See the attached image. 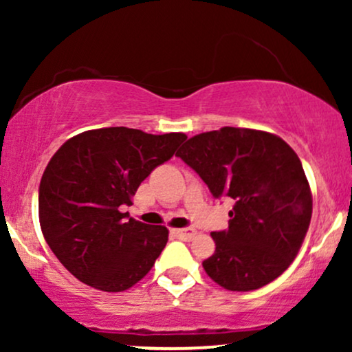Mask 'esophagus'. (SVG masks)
Wrapping results in <instances>:
<instances>
[{"label": "esophagus", "instance_id": "obj_1", "mask_svg": "<svg viewBox=\"0 0 352 352\" xmlns=\"http://www.w3.org/2000/svg\"><path fill=\"white\" fill-rule=\"evenodd\" d=\"M173 233L179 238H184V240H192L195 236V230L193 228H177L173 230Z\"/></svg>", "mask_w": 352, "mask_h": 352}]
</instances>
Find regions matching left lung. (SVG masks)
I'll return each mask as SVG.
<instances>
[{"mask_svg":"<svg viewBox=\"0 0 352 352\" xmlns=\"http://www.w3.org/2000/svg\"><path fill=\"white\" fill-rule=\"evenodd\" d=\"M215 199L235 200L228 230L213 232L204 270L221 288L253 292L293 263L309 228L313 195L300 157L281 137L241 127L193 135L177 152Z\"/></svg>","mask_w":352,"mask_h":352,"instance_id":"left-lung-1","label":"left lung"}]
</instances>
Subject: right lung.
<instances>
[{"mask_svg":"<svg viewBox=\"0 0 352 352\" xmlns=\"http://www.w3.org/2000/svg\"><path fill=\"white\" fill-rule=\"evenodd\" d=\"M187 139L139 129L104 127L71 137L51 157L39 184V225L64 268L107 293L132 288L168 240L162 225L127 218L122 205L157 165Z\"/></svg>","mask_w":352,"mask_h":352,"instance_id":"obj_1","label":"right lung"}]
</instances>
